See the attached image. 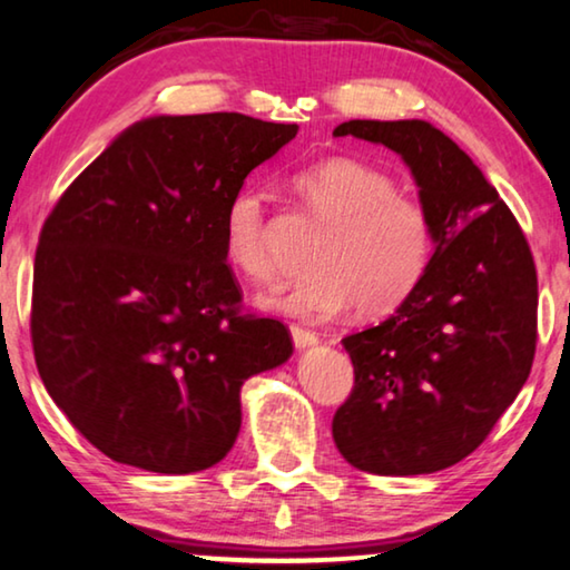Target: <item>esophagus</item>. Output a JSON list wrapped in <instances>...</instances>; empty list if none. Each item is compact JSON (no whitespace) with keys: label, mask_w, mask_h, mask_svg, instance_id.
I'll return each instance as SVG.
<instances>
[{"label":"esophagus","mask_w":570,"mask_h":570,"mask_svg":"<svg viewBox=\"0 0 570 570\" xmlns=\"http://www.w3.org/2000/svg\"><path fill=\"white\" fill-rule=\"evenodd\" d=\"M288 333H292L294 345L299 347V351H304V347H312L314 343H317V335H314L312 330L302 327V325H292V327H288Z\"/></svg>","instance_id":"obj_1"}]
</instances>
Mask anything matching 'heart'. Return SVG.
I'll return each mask as SVG.
<instances>
[{
	"mask_svg": "<svg viewBox=\"0 0 570 570\" xmlns=\"http://www.w3.org/2000/svg\"><path fill=\"white\" fill-rule=\"evenodd\" d=\"M294 189L325 225L309 250V271L286 294L263 304L292 317H333L355 304L381 317L410 299L435 253V223L420 199L396 191L394 178L355 158H327L294 176ZM227 261L250 282L268 284L276 261L268 250L266 197L240 186L223 215Z\"/></svg>",
	"mask_w": 570,
	"mask_h": 570,
	"instance_id": "heart-1",
	"label": "heart"
}]
</instances>
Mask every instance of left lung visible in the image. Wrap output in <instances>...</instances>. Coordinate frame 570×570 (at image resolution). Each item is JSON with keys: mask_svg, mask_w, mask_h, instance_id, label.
I'll return each mask as SVG.
<instances>
[{"mask_svg": "<svg viewBox=\"0 0 570 570\" xmlns=\"http://www.w3.org/2000/svg\"><path fill=\"white\" fill-rule=\"evenodd\" d=\"M402 156L435 223L422 284L392 317L343 337L355 384L333 438L355 469L435 473L479 448L530 376L538 274L520 223L481 168L424 120H351Z\"/></svg>", "mask_w": 570, "mask_h": 570, "instance_id": "left-lung-1", "label": "left lung"}]
</instances>
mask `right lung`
<instances>
[{"instance_id":"obj_1","label":"right lung","mask_w":570,"mask_h":570,"mask_svg":"<svg viewBox=\"0 0 570 570\" xmlns=\"http://www.w3.org/2000/svg\"><path fill=\"white\" fill-rule=\"evenodd\" d=\"M299 125L237 112L135 122L42 225L30 333L68 422L117 463L197 473L240 432V389L288 361L278 320L240 312L227 199Z\"/></svg>"}]
</instances>
